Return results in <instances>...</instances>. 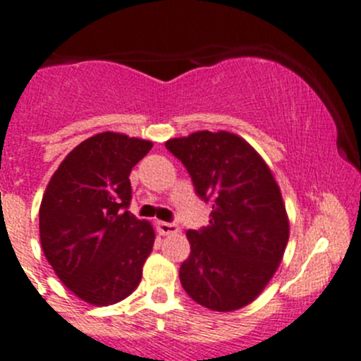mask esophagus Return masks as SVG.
<instances>
[{"label":"esophagus","instance_id":"obj_1","mask_svg":"<svg viewBox=\"0 0 361 361\" xmlns=\"http://www.w3.org/2000/svg\"><path fill=\"white\" fill-rule=\"evenodd\" d=\"M156 229H158L159 235H163V236L177 235V233L180 231V228L176 224V222H163V221L156 222Z\"/></svg>","mask_w":361,"mask_h":361}]
</instances>
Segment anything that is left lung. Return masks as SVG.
Returning a JSON list of instances; mask_svg holds the SVG:
<instances>
[{"label": "left lung", "mask_w": 361, "mask_h": 361, "mask_svg": "<svg viewBox=\"0 0 361 361\" xmlns=\"http://www.w3.org/2000/svg\"><path fill=\"white\" fill-rule=\"evenodd\" d=\"M165 147L212 207L207 228L188 231L191 254L179 271L182 287L208 310H240L264 290L287 247L280 188L261 156L235 133L205 130L170 139Z\"/></svg>", "instance_id": "1"}]
</instances>
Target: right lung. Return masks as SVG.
Returning <instances> with one entry per match:
<instances>
[{"label":"right lung","instance_id":"add662e5","mask_svg":"<svg viewBox=\"0 0 361 361\" xmlns=\"http://www.w3.org/2000/svg\"><path fill=\"white\" fill-rule=\"evenodd\" d=\"M151 147L123 133H97L66 156L43 195L44 257L71 292L95 306L135 290L153 250L151 224L128 210L130 172Z\"/></svg>","mask_w":361,"mask_h":361}]
</instances>
